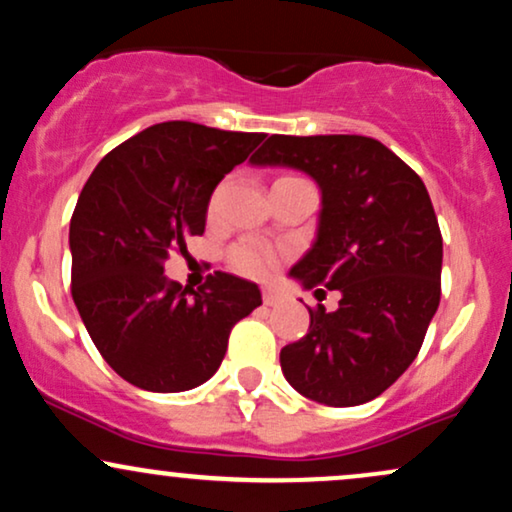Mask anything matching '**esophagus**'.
I'll list each match as a JSON object with an SVG mask.
<instances>
[{
    "label": "esophagus",
    "instance_id": "34e87169",
    "mask_svg": "<svg viewBox=\"0 0 512 512\" xmlns=\"http://www.w3.org/2000/svg\"><path fill=\"white\" fill-rule=\"evenodd\" d=\"M262 301L264 305H276L281 301V296L274 289H262Z\"/></svg>",
    "mask_w": 512,
    "mask_h": 512
}]
</instances>
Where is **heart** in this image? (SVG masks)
I'll use <instances>...</instances> for the list:
<instances>
[{
  "label": "heart",
  "instance_id": "b5f03b06",
  "mask_svg": "<svg viewBox=\"0 0 512 512\" xmlns=\"http://www.w3.org/2000/svg\"><path fill=\"white\" fill-rule=\"evenodd\" d=\"M228 262H231L236 272L252 276V279H262V276H267L274 269L276 255L272 248L257 243V240H240V243L228 250Z\"/></svg>",
  "mask_w": 512,
  "mask_h": 512
}]
</instances>
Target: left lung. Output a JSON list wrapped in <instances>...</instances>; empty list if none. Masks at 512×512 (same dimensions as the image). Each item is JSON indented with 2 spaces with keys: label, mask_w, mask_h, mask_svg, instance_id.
Listing matches in <instances>:
<instances>
[{
  "label": "left lung",
  "mask_w": 512,
  "mask_h": 512,
  "mask_svg": "<svg viewBox=\"0 0 512 512\" xmlns=\"http://www.w3.org/2000/svg\"><path fill=\"white\" fill-rule=\"evenodd\" d=\"M250 161L320 185L317 240L291 276L342 293L334 313L308 308V334L281 349V370L315 402H370L411 366L440 303L443 236L424 180L361 134H272Z\"/></svg>",
  "instance_id": "1"
}]
</instances>
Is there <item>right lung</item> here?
I'll return each instance as SVG.
<instances>
[{"label":"right lung","mask_w":512,"mask_h":512,"mask_svg":"<svg viewBox=\"0 0 512 512\" xmlns=\"http://www.w3.org/2000/svg\"><path fill=\"white\" fill-rule=\"evenodd\" d=\"M264 139L187 120L146 127L103 156L69 223L72 298L120 378L149 392L207 383L236 322L262 305L252 281L226 272L197 291L163 264L202 236L214 187Z\"/></svg>","instance_id":"obj_1"}]
</instances>
